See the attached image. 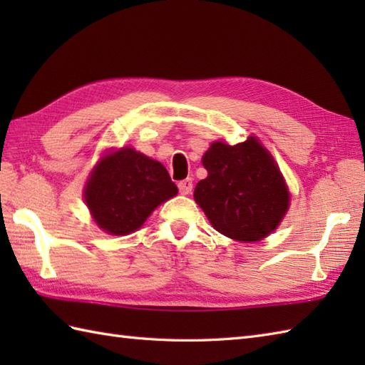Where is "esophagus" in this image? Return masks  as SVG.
<instances>
[{"mask_svg": "<svg viewBox=\"0 0 365 365\" xmlns=\"http://www.w3.org/2000/svg\"><path fill=\"white\" fill-rule=\"evenodd\" d=\"M192 190V180L191 178H185V180L178 182V191L182 192V195H190Z\"/></svg>", "mask_w": 365, "mask_h": 365, "instance_id": "obj_1", "label": "esophagus"}]
</instances>
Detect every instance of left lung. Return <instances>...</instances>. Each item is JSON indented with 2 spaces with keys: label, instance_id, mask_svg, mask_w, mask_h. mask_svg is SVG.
Returning a JSON list of instances; mask_svg holds the SVG:
<instances>
[{
  "label": "left lung",
  "instance_id": "obj_1",
  "mask_svg": "<svg viewBox=\"0 0 365 365\" xmlns=\"http://www.w3.org/2000/svg\"><path fill=\"white\" fill-rule=\"evenodd\" d=\"M208 175L195 200L212 226L238 242H259L273 232L289 208V191L273 157L255 138L229 145L213 143L204 155Z\"/></svg>",
  "mask_w": 365,
  "mask_h": 365
}]
</instances>
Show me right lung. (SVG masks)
<instances>
[{"label": "right lung", "instance_id": "add662e5", "mask_svg": "<svg viewBox=\"0 0 365 365\" xmlns=\"http://www.w3.org/2000/svg\"><path fill=\"white\" fill-rule=\"evenodd\" d=\"M175 195V183L161 163L123 147L100 160L84 199L100 229L111 235H127Z\"/></svg>", "mask_w": 365, "mask_h": 365}]
</instances>
